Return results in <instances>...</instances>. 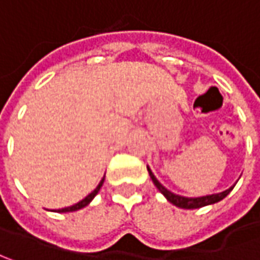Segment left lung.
I'll use <instances>...</instances> for the list:
<instances>
[{
	"label": "left lung",
	"mask_w": 260,
	"mask_h": 260,
	"mask_svg": "<svg viewBox=\"0 0 260 260\" xmlns=\"http://www.w3.org/2000/svg\"><path fill=\"white\" fill-rule=\"evenodd\" d=\"M147 171H148V175L151 178L153 184L156 185V188L160 191L161 194L166 197V200H168L169 203H172L174 206L179 207V209H199V207L215 205V203L223 200V199L231 192V190L236 187V184H234V185L230 187L228 190L222 191V192H216V194H209V196H202V197H185V196L175 194V192L168 190L166 187H163L160 182H159V179L154 176V174L151 172V169H150L148 166H147Z\"/></svg>",
	"instance_id": "1"
}]
</instances>
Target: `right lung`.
I'll return each mask as SVG.
<instances>
[{"label":"right lung","mask_w":260,"mask_h":260,"mask_svg":"<svg viewBox=\"0 0 260 260\" xmlns=\"http://www.w3.org/2000/svg\"><path fill=\"white\" fill-rule=\"evenodd\" d=\"M103 182H104V178H103V179L100 181L99 185H97V188H95L94 191H91V192H89V194H88V196H86L85 199H82L81 202H78V203H76V205H73V206L64 207V209H58L57 212H60V213H66V212H76V210H79V209H84L85 206H88V205H89V203L92 202V199H94V197H95V196L99 194L100 188L103 187ZM54 212H55V210H54Z\"/></svg>","instance_id":"right-lung-1"}]
</instances>
